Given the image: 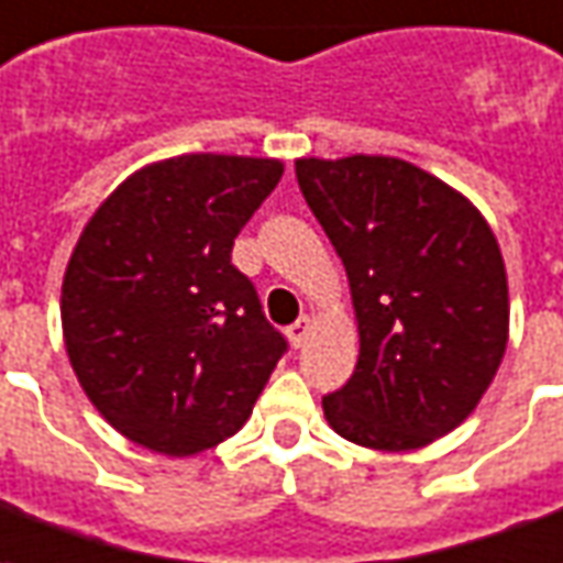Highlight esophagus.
I'll list each match as a JSON object with an SVG mask.
<instances>
[{"instance_id": "34e87169", "label": "esophagus", "mask_w": 563, "mask_h": 563, "mask_svg": "<svg viewBox=\"0 0 563 563\" xmlns=\"http://www.w3.org/2000/svg\"><path fill=\"white\" fill-rule=\"evenodd\" d=\"M309 332H311V318H299V321H294L290 327H287V339H290L294 347H302L306 339H309Z\"/></svg>"}]
</instances>
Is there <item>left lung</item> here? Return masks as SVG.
Segmentation results:
<instances>
[{
    "instance_id": "obj_1",
    "label": "left lung",
    "mask_w": 563,
    "mask_h": 563,
    "mask_svg": "<svg viewBox=\"0 0 563 563\" xmlns=\"http://www.w3.org/2000/svg\"><path fill=\"white\" fill-rule=\"evenodd\" d=\"M297 183L342 257L360 360L323 396L335 432L372 450H420L477 408L507 351L498 240L455 188L387 155L299 158Z\"/></svg>"
}]
</instances>
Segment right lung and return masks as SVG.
<instances>
[{
  "label": "right lung",
  "instance_id": "add662e5",
  "mask_svg": "<svg viewBox=\"0 0 563 563\" xmlns=\"http://www.w3.org/2000/svg\"><path fill=\"white\" fill-rule=\"evenodd\" d=\"M282 174L276 158L212 152L150 164L74 245L65 351L98 413L134 444L164 455L221 444L287 351L231 264L236 233Z\"/></svg>",
  "mask_w": 563,
  "mask_h": 563
}]
</instances>
